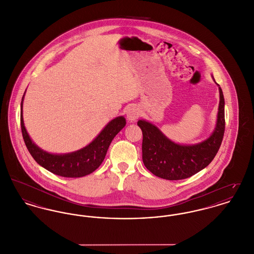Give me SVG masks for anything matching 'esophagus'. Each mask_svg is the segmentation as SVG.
Masks as SVG:
<instances>
[{"mask_svg": "<svg viewBox=\"0 0 254 254\" xmlns=\"http://www.w3.org/2000/svg\"><path fill=\"white\" fill-rule=\"evenodd\" d=\"M127 118L130 122H134L138 118V116H140V111L138 107L136 106H131L128 110H127Z\"/></svg>", "mask_w": 254, "mask_h": 254, "instance_id": "1", "label": "esophagus"}]
</instances>
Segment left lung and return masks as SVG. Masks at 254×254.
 I'll use <instances>...</instances> for the list:
<instances>
[{
	"label": "left lung",
	"instance_id": "8db88e82",
	"mask_svg": "<svg viewBox=\"0 0 254 254\" xmlns=\"http://www.w3.org/2000/svg\"><path fill=\"white\" fill-rule=\"evenodd\" d=\"M218 89L219 106L215 129L209 138L199 143L178 144L167 138L155 125L138 120V127L142 132V161L148 171L164 180L179 181L192 177L213 160L225 131V103L221 88Z\"/></svg>",
	"mask_w": 254,
	"mask_h": 254
}]
</instances>
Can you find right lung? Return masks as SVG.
<instances>
[{
	"instance_id": "right-lung-1",
	"label": "right lung",
	"mask_w": 254,
	"mask_h": 254,
	"mask_svg": "<svg viewBox=\"0 0 254 254\" xmlns=\"http://www.w3.org/2000/svg\"><path fill=\"white\" fill-rule=\"evenodd\" d=\"M23 98L21 102L20 123L24 141L30 154L47 171L64 178L84 177L98 169L106 157L112 140L126 124L125 118L118 116L109 122L92 142L85 147L67 154H51L37 146L26 131L22 116Z\"/></svg>"
}]
</instances>
